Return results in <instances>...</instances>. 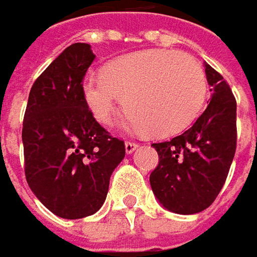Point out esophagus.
<instances>
[{
  "label": "esophagus",
  "instance_id": "esophagus-1",
  "mask_svg": "<svg viewBox=\"0 0 257 257\" xmlns=\"http://www.w3.org/2000/svg\"><path fill=\"white\" fill-rule=\"evenodd\" d=\"M137 147H138V143H135V141H126L125 143V150H126L128 154H131Z\"/></svg>",
  "mask_w": 257,
  "mask_h": 257
}]
</instances>
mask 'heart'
I'll use <instances>...</instances> for the list:
<instances>
[{"label":"heart","instance_id":"1","mask_svg":"<svg viewBox=\"0 0 257 257\" xmlns=\"http://www.w3.org/2000/svg\"><path fill=\"white\" fill-rule=\"evenodd\" d=\"M83 97L100 123L110 119L123 98L128 128L169 137L198 116L206 100V78L193 57L154 48L114 60L105 72H89Z\"/></svg>","mask_w":257,"mask_h":257}]
</instances>
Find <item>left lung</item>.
Instances as JSON below:
<instances>
[{
  "instance_id": "obj_1",
  "label": "left lung",
  "mask_w": 257,
  "mask_h": 257,
  "mask_svg": "<svg viewBox=\"0 0 257 257\" xmlns=\"http://www.w3.org/2000/svg\"><path fill=\"white\" fill-rule=\"evenodd\" d=\"M212 98L184 134L154 143L159 165L150 175L157 200L171 212L193 215L207 209L222 190L237 149V101L223 79L206 64Z\"/></svg>"
}]
</instances>
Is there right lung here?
I'll return each instance as SVG.
<instances>
[{
  "mask_svg": "<svg viewBox=\"0 0 257 257\" xmlns=\"http://www.w3.org/2000/svg\"><path fill=\"white\" fill-rule=\"evenodd\" d=\"M94 59L89 44L67 47L34 82L23 119L26 181L64 219L94 215L103 206L110 176L125 157V143L94 119L83 97Z\"/></svg>",
  "mask_w": 257,
  "mask_h": 257,
  "instance_id": "obj_1",
  "label": "right lung"
}]
</instances>
